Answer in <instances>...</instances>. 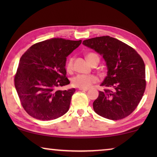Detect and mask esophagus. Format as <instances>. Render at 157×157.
Wrapping results in <instances>:
<instances>
[{
  "instance_id": "1",
  "label": "esophagus",
  "mask_w": 157,
  "mask_h": 157,
  "mask_svg": "<svg viewBox=\"0 0 157 157\" xmlns=\"http://www.w3.org/2000/svg\"><path fill=\"white\" fill-rule=\"evenodd\" d=\"M79 90H80V91H88V89H79Z\"/></svg>"
}]
</instances>
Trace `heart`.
Segmentation results:
<instances>
[{
  "instance_id": "obj_1",
  "label": "heart",
  "mask_w": 157,
  "mask_h": 157,
  "mask_svg": "<svg viewBox=\"0 0 157 157\" xmlns=\"http://www.w3.org/2000/svg\"><path fill=\"white\" fill-rule=\"evenodd\" d=\"M86 59L90 64L92 65L94 63H98L100 61V57L97 53L91 52L87 53L86 55ZM74 57H71L68 58L66 64V70L68 71H71L73 68ZM98 79L95 76L93 75H78L73 77L71 79V82L73 86L79 89H88L93 84L96 83Z\"/></svg>"
}]
</instances>
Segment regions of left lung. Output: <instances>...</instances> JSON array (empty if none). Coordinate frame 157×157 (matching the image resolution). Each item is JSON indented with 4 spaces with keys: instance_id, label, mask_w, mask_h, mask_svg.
Here are the masks:
<instances>
[{
    "instance_id": "8db88e82",
    "label": "left lung",
    "mask_w": 157,
    "mask_h": 157,
    "mask_svg": "<svg viewBox=\"0 0 157 157\" xmlns=\"http://www.w3.org/2000/svg\"><path fill=\"white\" fill-rule=\"evenodd\" d=\"M82 44L102 55L108 68L100 85L105 88L93 103L95 112L113 121L126 118L136 109L145 90L142 57L131 46L109 36L86 39Z\"/></svg>"
}]
</instances>
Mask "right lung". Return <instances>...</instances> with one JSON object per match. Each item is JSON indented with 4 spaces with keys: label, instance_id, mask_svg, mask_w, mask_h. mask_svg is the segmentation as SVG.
Instances as JSON below:
<instances>
[{
    "label": "right lung",
    "instance_id": "right-lung-1",
    "mask_svg": "<svg viewBox=\"0 0 157 157\" xmlns=\"http://www.w3.org/2000/svg\"><path fill=\"white\" fill-rule=\"evenodd\" d=\"M82 40L53 38L32 46L22 56L14 76V85L23 108L40 121L59 118L68 111L75 89L57 88L70 83L66 77V57Z\"/></svg>",
    "mask_w": 157,
    "mask_h": 157
}]
</instances>
